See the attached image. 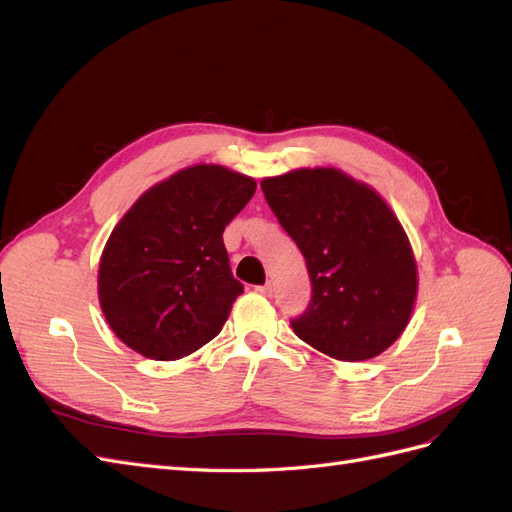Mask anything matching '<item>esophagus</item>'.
I'll return each instance as SVG.
<instances>
[{
	"label": "esophagus",
	"instance_id": "esophagus-1",
	"mask_svg": "<svg viewBox=\"0 0 512 512\" xmlns=\"http://www.w3.org/2000/svg\"><path fill=\"white\" fill-rule=\"evenodd\" d=\"M260 294H265V297H271V294H273V286L271 284H265V286H258L256 288Z\"/></svg>",
	"mask_w": 512,
	"mask_h": 512
}]
</instances>
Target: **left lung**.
Here are the masks:
<instances>
[{"label":"left lung","instance_id":"obj_1","mask_svg":"<svg viewBox=\"0 0 512 512\" xmlns=\"http://www.w3.org/2000/svg\"><path fill=\"white\" fill-rule=\"evenodd\" d=\"M301 250L312 299L294 335L337 361H367L404 333L416 262L404 228L365 183L335 168H299L260 183Z\"/></svg>","mask_w":512,"mask_h":512}]
</instances>
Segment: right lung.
Segmentation results:
<instances>
[{
    "label": "right lung",
    "mask_w": 512,
    "mask_h": 512,
    "mask_svg": "<svg viewBox=\"0 0 512 512\" xmlns=\"http://www.w3.org/2000/svg\"><path fill=\"white\" fill-rule=\"evenodd\" d=\"M256 181L198 164L153 185L111 232L100 260V307L123 344L153 361L203 348L243 292L224 228L250 203Z\"/></svg>",
    "instance_id": "obj_1"
}]
</instances>
